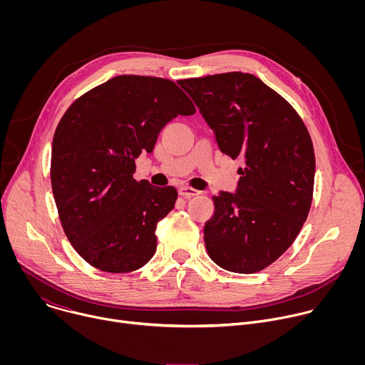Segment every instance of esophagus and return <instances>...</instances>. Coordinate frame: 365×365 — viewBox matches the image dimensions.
<instances>
[{"label":"esophagus","mask_w":365,"mask_h":365,"mask_svg":"<svg viewBox=\"0 0 365 365\" xmlns=\"http://www.w3.org/2000/svg\"><path fill=\"white\" fill-rule=\"evenodd\" d=\"M179 195L182 196V197H193V196H197V195H200V192L199 190H196V189H193V187H189V186H182V187H179Z\"/></svg>","instance_id":"obj_1"}]
</instances>
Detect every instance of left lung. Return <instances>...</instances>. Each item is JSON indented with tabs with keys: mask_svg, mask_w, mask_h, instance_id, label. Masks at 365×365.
Wrapping results in <instances>:
<instances>
[{
	"mask_svg": "<svg viewBox=\"0 0 365 365\" xmlns=\"http://www.w3.org/2000/svg\"><path fill=\"white\" fill-rule=\"evenodd\" d=\"M195 101L232 160L241 159L237 193L212 196L203 240L224 270L262 272L293 244L307 218L315 151L290 103L251 73L228 72L178 82Z\"/></svg>",
	"mask_w": 365,
	"mask_h": 365,
	"instance_id": "8db88e82",
	"label": "left lung"
}]
</instances>
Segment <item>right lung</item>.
I'll return each mask as SVG.
<instances>
[{
  "label": "right lung",
  "instance_id": "obj_1",
  "mask_svg": "<svg viewBox=\"0 0 365 365\" xmlns=\"http://www.w3.org/2000/svg\"><path fill=\"white\" fill-rule=\"evenodd\" d=\"M196 108L163 78L120 75L78 99L51 143L50 180L63 231L92 267L128 273L150 262L155 228L175 207L178 190L133 178L141 151L162 128Z\"/></svg>",
  "mask_w": 365,
  "mask_h": 365
}]
</instances>
